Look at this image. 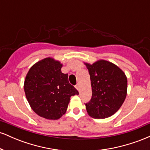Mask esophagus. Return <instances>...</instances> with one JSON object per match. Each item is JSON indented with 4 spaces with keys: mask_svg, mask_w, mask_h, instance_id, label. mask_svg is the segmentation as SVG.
Listing matches in <instances>:
<instances>
[{
    "mask_svg": "<svg viewBox=\"0 0 150 150\" xmlns=\"http://www.w3.org/2000/svg\"><path fill=\"white\" fill-rule=\"evenodd\" d=\"M75 88H76L78 91H80V85H79V84H77L76 86H75Z\"/></svg>",
    "mask_w": 150,
    "mask_h": 150,
    "instance_id": "esophagus-1",
    "label": "esophagus"
}]
</instances>
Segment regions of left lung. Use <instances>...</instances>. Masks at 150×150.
Instances as JSON below:
<instances>
[{
  "label": "left lung",
  "mask_w": 150,
  "mask_h": 150,
  "mask_svg": "<svg viewBox=\"0 0 150 150\" xmlns=\"http://www.w3.org/2000/svg\"><path fill=\"white\" fill-rule=\"evenodd\" d=\"M90 75L92 97L85 104L89 116L106 118L118 111L127 95L128 80L124 72L111 62L99 60L84 63Z\"/></svg>",
  "instance_id": "left-lung-1"
}]
</instances>
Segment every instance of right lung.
Segmentation results:
<instances>
[{"label":"right lung","instance_id":"right-lung-1","mask_svg":"<svg viewBox=\"0 0 150 150\" xmlns=\"http://www.w3.org/2000/svg\"><path fill=\"white\" fill-rule=\"evenodd\" d=\"M63 64L48 57L29 70L24 83L26 98L33 111L46 119L57 120L64 115L70 97L79 92L69 83Z\"/></svg>","mask_w":150,"mask_h":150}]
</instances>
